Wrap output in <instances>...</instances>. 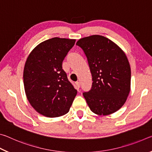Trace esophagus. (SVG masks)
<instances>
[{"label":"esophagus","instance_id":"obj_1","mask_svg":"<svg viewBox=\"0 0 152 152\" xmlns=\"http://www.w3.org/2000/svg\"><path fill=\"white\" fill-rule=\"evenodd\" d=\"M76 86L77 89H79L80 86V83L79 82H76Z\"/></svg>","mask_w":152,"mask_h":152}]
</instances>
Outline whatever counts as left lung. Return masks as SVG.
Wrapping results in <instances>:
<instances>
[{
	"label": "left lung",
	"instance_id": "obj_1",
	"mask_svg": "<svg viewBox=\"0 0 152 152\" xmlns=\"http://www.w3.org/2000/svg\"><path fill=\"white\" fill-rule=\"evenodd\" d=\"M92 77V88L83 96L92 112L108 115L125 104L131 89V68L125 53L104 36L94 35L80 39Z\"/></svg>",
	"mask_w": 152,
	"mask_h": 152
}]
</instances>
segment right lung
Wrapping results in <instances>:
<instances>
[{"label": "right lung", "mask_w": 152, "mask_h": 152, "mask_svg": "<svg viewBox=\"0 0 152 152\" xmlns=\"http://www.w3.org/2000/svg\"><path fill=\"white\" fill-rule=\"evenodd\" d=\"M76 39L53 37L31 51L23 70L25 94L36 111L48 117L69 111L77 91L67 78L62 62Z\"/></svg>", "instance_id": "add662e5"}]
</instances>
